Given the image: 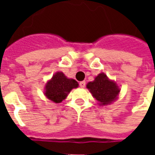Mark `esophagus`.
<instances>
[{
    "label": "esophagus",
    "mask_w": 155,
    "mask_h": 155,
    "mask_svg": "<svg viewBox=\"0 0 155 155\" xmlns=\"http://www.w3.org/2000/svg\"><path fill=\"white\" fill-rule=\"evenodd\" d=\"M80 86L81 88H84L85 86V81H81L80 82Z\"/></svg>",
    "instance_id": "1"
}]
</instances>
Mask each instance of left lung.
Returning <instances> with one entry per match:
<instances>
[{"label":"left lung","instance_id":"left-lung-1","mask_svg":"<svg viewBox=\"0 0 155 155\" xmlns=\"http://www.w3.org/2000/svg\"><path fill=\"white\" fill-rule=\"evenodd\" d=\"M87 88L101 105H107L115 101L120 93V89L113 81H110L104 74H98L94 81L89 82Z\"/></svg>","mask_w":155,"mask_h":155}]
</instances>
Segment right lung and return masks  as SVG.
I'll list each match as a JSON object with an SVG mask.
<instances>
[{"instance_id": "1", "label": "right lung", "mask_w": 155, "mask_h": 155, "mask_svg": "<svg viewBox=\"0 0 155 155\" xmlns=\"http://www.w3.org/2000/svg\"><path fill=\"white\" fill-rule=\"evenodd\" d=\"M77 81L68 79L62 72H57L45 85V96L54 103H61L74 88L78 87Z\"/></svg>"}]
</instances>
